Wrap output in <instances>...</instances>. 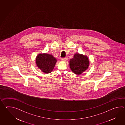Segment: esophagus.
I'll use <instances>...</instances> for the list:
<instances>
[{
  "mask_svg": "<svg viewBox=\"0 0 125 125\" xmlns=\"http://www.w3.org/2000/svg\"><path fill=\"white\" fill-rule=\"evenodd\" d=\"M66 58H61V60L62 61H66Z\"/></svg>",
  "mask_w": 125,
  "mask_h": 125,
  "instance_id": "obj_1",
  "label": "esophagus"
}]
</instances>
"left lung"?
I'll return each mask as SVG.
<instances>
[{"label":"left lung","mask_w":125,"mask_h":125,"mask_svg":"<svg viewBox=\"0 0 125 125\" xmlns=\"http://www.w3.org/2000/svg\"><path fill=\"white\" fill-rule=\"evenodd\" d=\"M89 59L86 56L75 53L69 61V67L73 72L80 75L86 70L89 66Z\"/></svg>","instance_id":"1"}]
</instances>
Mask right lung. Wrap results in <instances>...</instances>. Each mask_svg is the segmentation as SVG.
Listing matches in <instances>:
<instances>
[{"label": "right lung", "mask_w": 125, "mask_h": 125, "mask_svg": "<svg viewBox=\"0 0 125 125\" xmlns=\"http://www.w3.org/2000/svg\"><path fill=\"white\" fill-rule=\"evenodd\" d=\"M35 61L37 66L42 72L49 73L52 72L57 61L52 54L40 53L36 56Z\"/></svg>", "instance_id": "obj_1"}]
</instances>
